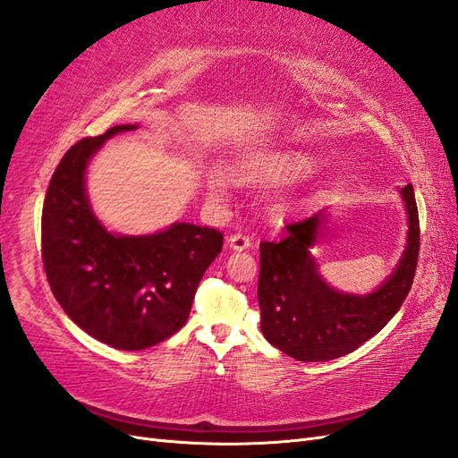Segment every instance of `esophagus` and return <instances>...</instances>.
I'll return each mask as SVG.
<instances>
[{
    "instance_id": "1",
    "label": "esophagus",
    "mask_w": 458,
    "mask_h": 458,
    "mask_svg": "<svg viewBox=\"0 0 458 458\" xmlns=\"http://www.w3.org/2000/svg\"><path fill=\"white\" fill-rule=\"evenodd\" d=\"M228 245L232 250L236 251H243V250H250L251 248V238L245 236V233H233V236L228 238Z\"/></svg>"
}]
</instances>
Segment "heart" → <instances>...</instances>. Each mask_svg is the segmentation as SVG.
<instances>
[{"mask_svg":"<svg viewBox=\"0 0 458 458\" xmlns=\"http://www.w3.org/2000/svg\"><path fill=\"white\" fill-rule=\"evenodd\" d=\"M313 166V162L300 152H278L245 164L242 174L245 180L251 182H280L296 180L306 175ZM208 190L215 195H226L230 190V178L220 170L208 174Z\"/></svg>","mask_w":458,"mask_h":458,"instance_id":"obj_1","label":"heart"}]
</instances>
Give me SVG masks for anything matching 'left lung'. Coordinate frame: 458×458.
Masks as SVG:
<instances>
[{
	"mask_svg": "<svg viewBox=\"0 0 458 458\" xmlns=\"http://www.w3.org/2000/svg\"><path fill=\"white\" fill-rule=\"evenodd\" d=\"M401 193L410 226L406 250L391 278L368 296L343 294L319 276L310 248L319 238L323 213L290 222L284 240L261 242L257 298L268 343L298 361H327L354 352L393 319L412 288L420 251L412 183Z\"/></svg>",
	"mask_w": 458,
	"mask_h": 458,
	"instance_id": "1",
	"label": "left lung"
}]
</instances>
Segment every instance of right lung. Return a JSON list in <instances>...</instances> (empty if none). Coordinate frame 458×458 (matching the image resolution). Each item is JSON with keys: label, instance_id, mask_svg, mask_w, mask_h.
Here are the masks:
<instances>
[{"label": "right lung", "instance_id": "add662e5", "mask_svg": "<svg viewBox=\"0 0 458 458\" xmlns=\"http://www.w3.org/2000/svg\"><path fill=\"white\" fill-rule=\"evenodd\" d=\"M115 125L85 137L57 164L42 208V261L57 303L81 329L120 350H143L178 333L195 290L222 250V232L178 222L152 236H114L85 193L89 158Z\"/></svg>", "mask_w": 458, "mask_h": 458}]
</instances>
